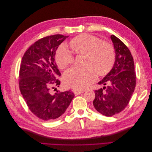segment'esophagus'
Instances as JSON below:
<instances>
[{"mask_svg":"<svg viewBox=\"0 0 152 152\" xmlns=\"http://www.w3.org/2000/svg\"><path fill=\"white\" fill-rule=\"evenodd\" d=\"M73 93H74V94L75 95H78V94H80L81 93H83V91H78V90H73Z\"/></svg>","mask_w":152,"mask_h":152,"instance_id":"34e87169","label":"esophagus"}]
</instances>
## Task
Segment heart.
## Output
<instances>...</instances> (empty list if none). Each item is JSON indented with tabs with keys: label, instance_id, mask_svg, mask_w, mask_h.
I'll list each match as a JSON object with an SVG mask.
<instances>
[{
	"label": "heart",
	"instance_id": "1",
	"mask_svg": "<svg viewBox=\"0 0 152 152\" xmlns=\"http://www.w3.org/2000/svg\"><path fill=\"white\" fill-rule=\"evenodd\" d=\"M75 54L84 56V68H72L63 75L66 87L77 90L86 89L95 81L97 74L103 77L112 70L115 63V50L108 42L101 41L98 37L91 34H80L69 42ZM55 61L61 70L66 68L73 61V57L63 47L55 54Z\"/></svg>",
	"mask_w": 152,
	"mask_h": 152
}]
</instances>
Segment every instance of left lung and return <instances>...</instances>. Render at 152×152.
<instances>
[{
  "label": "left lung",
  "mask_w": 152,
  "mask_h": 152,
  "mask_svg": "<svg viewBox=\"0 0 152 152\" xmlns=\"http://www.w3.org/2000/svg\"><path fill=\"white\" fill-rule=\"evenodd\" d=\"M115 53V61L110 72L98 82L104 87L96 90L93 105L107 117L120 113L129 103L136 82L134 63L129 49L117 37H110Z\"/></svg>",
  "instance_id": "left-lung-1"
}]
</instances>
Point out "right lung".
<instances>
[{
	"instance_id": "add662e5",
	"label": "right lung",
	"mask_w": 152,
	"mask_h": 152,
	"mask_svg": "<svg viewBox=\"0 0 152 152\" xmlns=\"http://www.w3.org/2000/svg\"><path fill=\"white\" fill-rule=\"evenodd\" d=\"M68 36L53 35L40 39L27 49L20 65L19 86L30 111L43 121H52L65 112L74 97L70 91L50 93L60 85L61 75L55 63L58 48ZM54 88V87H53Z\"/></svg>"
}]
</instances>
